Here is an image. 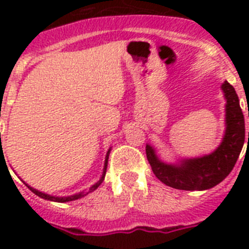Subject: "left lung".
Listing matches in <instances>:
<instances>
[{"mask_svg": "<svg viewBox=\"0 0 249 249\" xmlns=\"http://www.w3.org/2000/svg\"><path fill=\"white\" fill-rule=\"evenodd\" d=\"M221 90L226 101L225 133L216 150L207 155L181 158L174 163H166L160 159L152 144H146V155L152 172L166 186L187 191L212 189L224 181L235 165L246 138L244 116L235 89L228 81H224Z\"/></svg>", "mask_w": 249, "mask_h": 249, "instance_id": "8db88e82", "label": "left lung"}]
</instances>
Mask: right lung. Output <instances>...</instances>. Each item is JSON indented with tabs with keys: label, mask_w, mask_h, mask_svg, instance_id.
Wrapping results in <instances>:
<instances>
[{
	"label": "right lung",
	"mask_w": 249,
	"mask_h": 249,
	"mask_svg": "<svg viewBox=\"0 0 249 249\" xmlns=\"http://www.w3.org/2000/svg\"><path fill=\"white\" fill-rule=\"evenodd\" d=\"M1 136V133H0ZM1 141V140H0ZM1 155L2 152H3V150H0ZM109 152H111V147L108 148V151H107V154H106V158H105V165H103V172H102V176L101 178L98 179L94 185H91L88 190H84V191H80V193L77 194H73V195H70V196H55V195H50V194H46V193H42V191H40V190L35 189V187H32V186H29L28 183H25V186L28 187L31 191H32L33 194H36L37 196L42 197V199H45V200H50V201H56V203H67V201H72V200H77V199H80V197H84L86 196L88 194L93 193L94 190H97L98 187H99V185H101L102 182H103V179H105V176H106V170H107V164H108V156H109Z\"/></svg>",
	"instance_id": "right-lung-1"
}]
</instances>
